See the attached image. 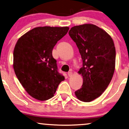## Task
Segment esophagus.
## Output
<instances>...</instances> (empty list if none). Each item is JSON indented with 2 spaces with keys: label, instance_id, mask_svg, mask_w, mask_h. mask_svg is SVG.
Segmentation results:
<instances>
[{
  "label": "esophagus",
  "instance_id": "34e87169",
  "mask_svg": "<svg viewBox=\"0 0 129 129\" xmlns=\"http://www.w3.org/2000/svg\"><path fill=\"white\" fill-rule=\"evenodd\" d=\"M68 75L69 76V77H71L72 76V71H69V72H68Z\"/></svg>",
  "mask_w": 129,
  "mask_h": 129
}]
</instances>
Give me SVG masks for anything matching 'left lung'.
<instances>
[{"mask_svg": "<svg viewBox=\"0 0 129 129\" xmlns=\"http://www.w3.org/2000/svg\"><path fill=\"white\" fill-rule=\"evenodd\" d=\"M69 35L83 60L78 73L82 75L83 83L75 95L80 101L91 102L106 90L113 76L116 57L114 41L107 33L92 24L74 26Z\"/></svg>", "mask_w": 129, "mask_h": 129, "instance_id": "obj_1", "label": "left lung"}]
</instances>
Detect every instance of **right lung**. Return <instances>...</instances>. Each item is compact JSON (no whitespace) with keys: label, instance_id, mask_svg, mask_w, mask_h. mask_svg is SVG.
<instances>
[{"label":"right lung","instance_id":"1","mask_svg":"<svg viewBox=\"0 0 129 129\" xmlns=\"http://www.w3.org/2000/svg\"><path fill=\"white\" fill-rule=\"evenodd\" d=\"M68 27H36L18 40L14 50L15 75L26 92L39 101L52 98L65 77L58 72L52 50Z\"/></svg>","mask_w":129,"mask_h":129}]
</instances>
